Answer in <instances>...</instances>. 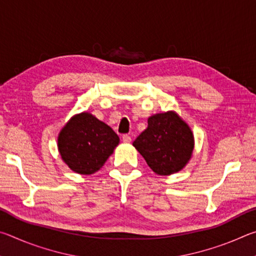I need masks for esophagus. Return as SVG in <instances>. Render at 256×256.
<instances>
[{
  "mask_svg": "<svg viewBox=\"0 0 256 256\" xmlns=\"http://www.w3.org/2000/svg\"><path fill=\"white\" fill-rule=\"evenodd\" d=\"M122 141L124 142V144H130V142L132 141V138L130 136H128V134H124V136H122Z\"/></svg>",
  "mask_w": 256,
  "mask_h": 256,
  "instance_id": "obj_1",
  "label": "esophagus"
}]
</instances>
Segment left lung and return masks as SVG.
I'll use <instances>...</instances> for the list:
<instances>
[{
    "label": "left lung",
    "instance_id": "1",
    "mask_svg": "<svg viewBox=\"0 0 256 256\" xmlns=\"http://www.w3.org/2000/svg\"><path fill=\"white\" fill-rule=\"evenodd\" d=\"M136 148L157 175L180 172L192 158L194 136L188 124L174 110L148 118L146 128L136 141Z\"/></svg>",
    "mask_w": 256,
    "mask_h": 256
}]
</instances>
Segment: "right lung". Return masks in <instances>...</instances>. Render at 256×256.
Here are the masks:
<instances>
[{
  "label": "right lung",
  "mask_w": 256,
  "mask_h": 256,
  "mask_svg": "<svg viewBox=\"0 0 256 256\" xmlns=\"http://www.w3.org/2000/svg\"><path fill=\"white\" fill-rule=\"evenodd\" d=\"M120 138L89 112L73 115L58 133L60 158L76 174L92 175L107 162Z\"/></svg>",
  "instance_id": "1"
}]
</instances>
